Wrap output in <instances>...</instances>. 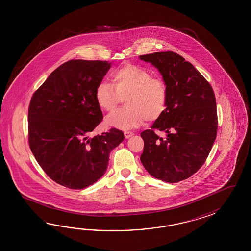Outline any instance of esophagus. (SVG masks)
I'll use <instances>...</instances> for the list:
<instances>
[{
  "instance_id": "obj_1",
  "label": "esophagus",
  "mask_w": 251,
  "mask_h": 251,
  "mask_svg": "<svg viewBox=\"0 0 251 251\" xmlns=\"http://www.w3.org/2000/svg\"><path fill=\"white\" fill-rule=\"evenodd\" d=\"M124 134H125V137L126 139L130 138L131 136L134 135V133H133V132H128V131H126V132L124 133Z\"/></svg>"
}]
</instances>
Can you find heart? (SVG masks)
I'll list each match as a JSON object with an SVG mask.
<instances>
[{
    "mask_svg": "<svg viewBox=\"0 0 251 251\" xmlns=\"http://www.w3.org/2000/svg\"><path fill=\"white\" fill-rule=\"evenodd\" d=\"M113 84L101 81L95 89V99L103 110L113 111L126 100V107L110 114L106 123L111 127L129 130L144 120L155 121L165 111L168 87L163 79L152 77L149 71L127 64L112 73Z\"/></svg>",
    "mask_w": 251,
    "mask_h": 251,
    "instance_id": "b5f03b06",
    "label": "heart"
}]
</instances>
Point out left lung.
<instances>
[{"instance_id":"obj_1","label":"left lung","mask_w":251,"mask_h":251,"mask_svg":"<svg viewBox=\"0 0 251 251\" xmlns=\"http://www.w3.org/2000/svg\"><path fill=\"white\" fill-rule=\"evenodd\" d=\"M160 71L168 87L165 111L141 133V161L152 176L176 183L192 176L208 157L218 129L212 86L193 64L172 51L140 55ZM156 130L166 133L160 138Z\"/></svg>"}]
</instances>
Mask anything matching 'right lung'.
<instances>
[{
	"label": "right lung",
	"instance_id": "1",
	"mask_svg": "<svg viewBox=\"0 0 251 251\" xmlns=\"http://www.w3.org/2000/svg\"><path fill=\"white\" fill-rule=\"evenodd\" d=\"M110 64L100 60L65 62L34 92L29 103L33 155L52 180L70 189L98 181L106 172L110 151L125 138L117 128L89 138L103 119L95 89Z\"/></svg>",
	"mask_w": 251,
	"mask_h": 251
}]
</instances>
